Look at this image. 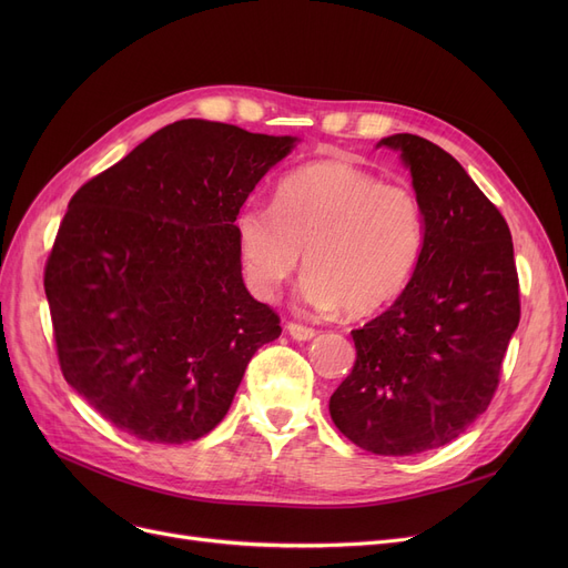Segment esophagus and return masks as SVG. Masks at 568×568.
Wrapping results in <instances>:
<instances>
[{
  "mask_svg": "<svg viewBox=\"0 0 568 568\" xmlns=\"http://www.w3.org/2000/svg\"><path fill=\"white\" fill-rule=\"evenodd\" d=\"M285 329H287V334H290L294 341H311V338L315 336L313 326H306V324H300V322H287Z\"/></svg>",
  "mask_w": 568,
  "mask_h": 568,
  "instance_id": "34e87169",
  "label": "esophagus"
}]
</instances>
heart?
I'll return each mask as SVG.
<instances>
[{"instance_id":"1","label":"heart","mask_w":568,"mask_h":568,"mask_svg":"<svg viewBox=\"0 0 568 568\" xmlns=\"http://www.w3.org/2000/svg\"><path fill=\"white\" fill-rule=\"evenodd\" d=\"M234 234L246 285L260 300H274L306 253L302 300L317 311L368 315L392 304L412 278L426 219L409 186L322 161L287 174L274 204H246Z\"/></svg>"}]
</instances>
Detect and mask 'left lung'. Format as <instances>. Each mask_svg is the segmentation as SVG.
<instances>
[{"label":"left lung","instance_id":"left-lung-1","mask_svg":"<svg viewBox=\"0 0 568 568\" xmlns=\"http://www.w3.org/2000/svg\"><path fill=\"white\" fill-rule=\"evenodd\" d=\"M379 144L409 168L426 242L394 306L352 332L356 362L329 412L362 449L414 456L488 409L520 322V285L509 225L465 168L412 133Z\"/></svg>","mask_w":568,"mask_h":568}]
</instances>
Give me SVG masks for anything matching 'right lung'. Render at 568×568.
I'll use <instances>...</instances> for the list:
<instances>
[{
  "instance_id": "obj_1",
  "label": "right lung",
  "mask_w": 568,
  "mask_h": 568,
  "mask_svg": "<svg viewBox=\"0 0 568 568\" xmlns=\"http://www.w3.org/2000/svg\"><path fill=\"white\" fill-rule=\"evenodd\" d=\"M292 144L182 119L71 197L43 274L57 359L114 428L154 444L206 435L281 336L244 285L234 219Z\"/></svg>"
}]
</instances>
